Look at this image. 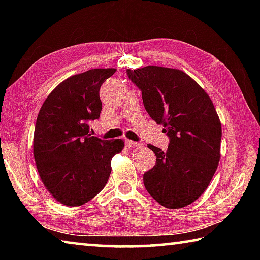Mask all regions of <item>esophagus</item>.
<instances>
[{
	"mask_svg": "<svg viewBox=\"0 0 260 260\" xmlns=\"http://www.w3.org/2000/svg\"><path fill=\"white\" fill-rule=\"evenodd\" d=\"M125 143L128 148H139L141 146L140 143L134 142V141H131V140H125Z\"/></svg>",
	"mask_w": 260,
	"mask_h": 260,
	"instance_id": "obj_1",
	"label": "esophagus"
}]
</instances>
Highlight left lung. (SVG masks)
<instances>
[{
  "label": "left lung",
  "mask_w": 260,
  "mask_h": 260,
  "mask_svg": "<svg viewBox=\"0 0 260 260\" xmlns=\"http://www.w3.org/2000/svg\"><path fill=\"white\" fill-rule=\"evenodd\" d=\"M127 74L142 91L149 116L170 138L166 151L148 146L157 159L143 174L144 187L164 208L191 204L208 188L220 160L221 122L212 101L181 70L149 65Z\"/></svg>",
  "instance_id": "8db88e82"
}]
</instances>
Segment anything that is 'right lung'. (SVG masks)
I'll return each mask as SVG.
<instances>
[{
  "label": "right lung",
  "mask_w": 260,
  "mask_h": 260,
  "mask_svg": "<svg viewBox=\"0 0 260 260\" xmlns=\"http://www.w3.org/2000/svg\"><path fill=\"white\" fill-rule=\"evenodd\" d=\"M116 69H94L65 79L43 102L33 138V155L43 184L68 206L89 202L107 184L111 159L125 143L89 134L100 118V88Z\"/></svg>",
  "instance_id": "obj_1"
}]
</instances>
